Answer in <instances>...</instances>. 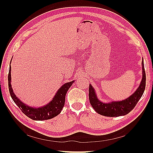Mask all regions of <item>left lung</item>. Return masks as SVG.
Instances as JSON below:
<instances>
[{"mask_svg":"<svg viewBox=\"0 0 153 153\" xmlns=\"http://www.w3.org/2000/svg\"><path fill=\"white\" fill-rule=\"evenodd\" d=\"M142 79L139 87L134 93L128 98L122 101H112L105 103L100 101L96 94V92L92 86L89 84V98L91 106L96 112L106 117H119L125 115L135 107L137 103L141 98L146 88V72L142 59Z\"/></svg>","mask_w":153,"mask_h":153,"instance_id":"1","label":"left lung"}]
</instances>
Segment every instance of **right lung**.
<instances>
[{
  "label": "right lung",
  "instance_id": "add662e5",
  "mask_svg": "<svg viewBox=\"0 0 153 153\" xmlns=\"http://www.w3.org/2000/svg\"><path fill=\"white\" fill-rule=\"evenodd\" d=\"M11 68L10 65L8 74V86L10 95L14 102L26 116L36 121H43V120L52 119L61 113L65 103V97L67 91L72 85L74 80L66 83L62 85L53 97V100L49 103L39 108H33L22 102L14 94L11 85Z\"/></svg>",
  "mask_w": 153,
  "mask_h": 153
}]
</instances>
